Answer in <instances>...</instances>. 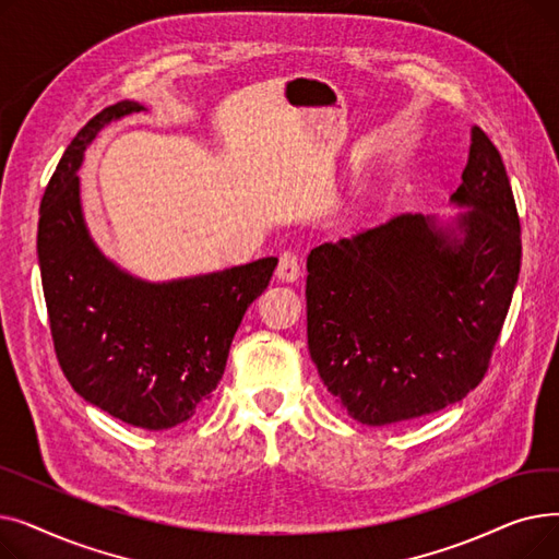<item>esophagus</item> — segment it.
<instances>
[{
    "mask_svg": "<svg viewBox=\"0 0 559 559\" xmlns=\"http://www.w3.org/2000/svg\"><path fill=\"white\" fill-rule=\"evenodd\" d=\"M276 276L285 283H295L301 276V255H299V251L287 249V251L281 253Z\"/></svg>",
    "mask_w": 559,
    "mask_h": 559,
    "instance_id": "obj_1",
    "label": "esophagus"
}]
</instances>
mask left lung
<instances>
[{"instance_id":"1","label":"left lung","mask_w":559,"mask_h":559,"mask_svg":"<svg viewBox=\"0 0 559 559\" xmlns=\"http://www.w3.org/2000/svg\"><path fill=\"white\" fill-rule=\"evenodd\" d=\"M453 201L464 238L421 215L310 251L308 348L350 419L388 426L437 413L480 385L521 270V224L501 154L474 127Z\"/></svg>"}]
</instances>
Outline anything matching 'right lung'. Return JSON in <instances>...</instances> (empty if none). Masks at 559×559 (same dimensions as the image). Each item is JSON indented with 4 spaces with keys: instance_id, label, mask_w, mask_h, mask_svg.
I'll return each instance as SVG.
<instances>
[{
    "instance_id": "right-lung-1",
    "label": "right lung",
    "mask_w": 559,
    "mask_h": 559,
    "mask_svg": "<svg viewBox=\"0 0 559 559\" xmlns=\"http://www.w3.org/2000/svg\"><path fill=\"white\" fill-rule=\"evenodd\" d=\"M135 110V102H117L70 142L43 194L38 258L56 360L74 392L124 424L167 430L211 399L233 335L278 258L152 285L97 251L81 217L76 169L97 131Z\"/></svg>"
}]
</instances>
